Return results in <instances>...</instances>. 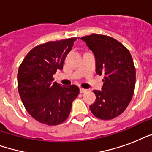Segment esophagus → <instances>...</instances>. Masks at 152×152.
<instances>
[{
	"mask_svg": "<svg viewBox=\"0 0 152 152\" xmlns=\"http://www.w3.org/2000/svg\"><path fill=\"white\" fill-rule=\"evenodd\" d=\"M80 93H85L87 92V90L83 89V88H80Z\"/></svg>",
	"mask_w": 152,
	"mask_h": 152,
	"instance_id": "esophagus-1",
	"label": "esophagus"
}]
</instances>
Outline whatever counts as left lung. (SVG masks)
Instances as JSON below:
<instances>
[{
  "label": "left lung",
  "instance_id": "obj_1",
  "mask_svg": "<svg viewBox=\"0 0 152 152\" xmlns=\"http://www.w3.org/2000/svg\"><path fill=\"white\" fill-rule=\"evenodd\" d=\"M80 39L95 56L96 73L104 75L102 91H93L96 99L91 111L99 119H113L124 112L133 95L136 69L132 56L111 37L92 34Z\"/></svg>",
  "mask_w": 152,
  "mask_h": 152
}]
</instances>
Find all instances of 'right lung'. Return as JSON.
Returning a JSON list of instances; mask_svg holds the SVG:
<instances>
[{"label": "right lung", "mask_w": 152, "mask_h": 152, "mask_svg": "<svg viewBox=\"0 0 152 152\" xmlns=\"http://www.w3.org/2000/svg\"><path fill=\"white\" fill-rule=\"evenodd\" d=\"M76 41L72 38L39 45L27 53L19 68L20 96L30 115L39 122L56 125L66 120L80 93L77 86L53 82V74L63 69Z\"/></svg>", "instance_id": "add662e5"}]
</instances>
